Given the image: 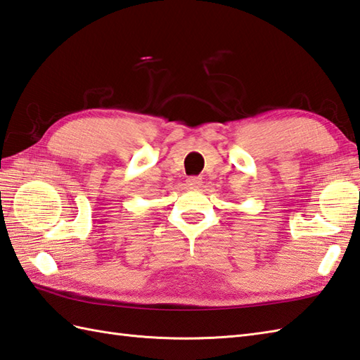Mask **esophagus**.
Instances as JSON below:
<instances>
[{
    "label": "esophagus",
    "instance_id": "1",
    "mask_svg": "<svg viewBox=\"0 0 360 360\" xmlns=\"http://www.w3.org/2000/svg\"><path fill=\"white\" fill-rule=\"evenodd\" d=\"M186 184L188 188H199L200 186H202V181H200V178H198V176H190V178H187Z\"/></svg>",
    "mask_w": 360,
    "mask_h": 360
}]
</instances>
